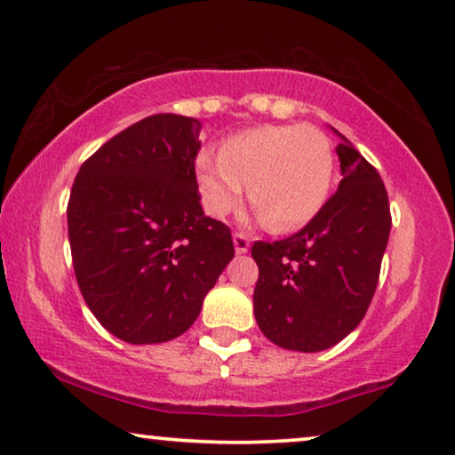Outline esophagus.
Returning <instances> with one entry per match:
<instances>
[{"label": "esophagus", "mask_w": 455, "mask_h": 455, "mask_svg": "<svg viewBox=\"0 0 455 455\" xmlns=\"http://www.w3.org/2000/svg\"><path fill=\"white\" fill-rule=\"evenodd\" d=\"M234 248H235V254H246L248 248H251V242H248V238L242 232H235L234 235Z\"/></svg>", "instance_id": "34e87169"}]
</instances>
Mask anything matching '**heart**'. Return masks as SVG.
<instances>
[{
	"mask_svg": "<svg viewBox=\"0 0 455 455\" xmlns=\"http://www.w3.org/2000/svg\"><path fill=\"white\" fill-rule=\"evenodd\" d=\"M195 170L211 215L226 217L238 209L248 184V198L265 226L288 234L325 207L335 157L319 128L259 126L229 136L220 155L198 153Z\"/></svg>",
	"mask_w": 455,
	"mask_h": 455,
	"instance_id": "obj_1",
	"label": "heart"
}]
</instances>
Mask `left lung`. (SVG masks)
<instances>
[{
    "label": "left lung",
    "mask_w": 455,
    "mask_h": 455,
    "mask_svg": "<svg viewBox=\"0 0 455 455\" xmlns=\"http://www.w3.org/2000/svg\"><path fill=\"white\" fill-rule=\"evenodd\" d=\"M339 136L341 182L300 232L254 242V319L285 350L321 352L352 333L377 290L391 213L381 176Z\"/></svg>",
    "instance_id": "8db88e82"
}]
</instances>
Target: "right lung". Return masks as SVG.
<instances>
[{"instance_id": "add662e5", "label": "right lung", "mask_w": 455, "mask_h": 455, "mask_svg": "<svg viewBox=\"0 0 455 455\" xmlns=\"http://www.w3.org/2000/svg\"><path fill=\"white\" fill-rule=\"evenodd\" d=\"M201 122L148 116L97 148L74 180L68 238L91 313L128 344H161L196 321L234 259L229 228L204 215Z\"/></svg>"}]
</instances>
